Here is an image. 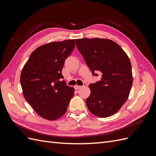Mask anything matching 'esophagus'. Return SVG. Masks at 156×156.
<instances>
[{"label": "esophagus", "mask_w": 156, "mask_h": 156, "mask_svg": "<svg viewBox=\"0 0 156 156\" xmlns=\"http://www.w3.org/2000/svg\"><path fill=\"white\" fill-rule=\"evenodd\" d=\"M81 87H82L81 86H78V85L74 86V88L76 89V90H78V89H80Z\"/></svg>", "instance_id": "1"}]
</instances>
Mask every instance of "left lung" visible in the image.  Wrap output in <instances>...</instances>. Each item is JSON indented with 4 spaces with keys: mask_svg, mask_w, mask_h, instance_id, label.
I'll return each mask as SVG.
<instances>
[{
    "mask_svg": "<svg viewBox=\"0 0 156 156\" xmlns=\"http://www.w3.org/2000/svg\"><path fill=\"white\" fill-rule=\"evenodd\" d=\"M76 46L92 75L101 78L90 84V95L86 100L88 110L98 117L116 113L129 97L133 84L131 62L120 45L108 39H76Z\"/></svg>",
    "mask_w": 156,
    "mask_h": 156,
    "instance_id": "left-lung-1",
    "label": "left lung"
}]
</instances>
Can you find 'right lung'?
I'll list each match as a JSON object with an SVG mask.
<instances>
[{
    "instance_id": "obj_1",
    "label": "right lung",
    "mask_w": 156,
    "mask_h": 156,
    "mask_svg": "<svg viewBox=\"0 0 156 156\" xmlns=\"http://www.w3.org/2000/svg\"><path fill=\"white\" fill-rule=\"evenodd\" d=\"M74 48L75 39L41 45L23 68L20 80L23 96L34 111L48 120L62 117L74 94V88L66 85L62 74L66 59Z\"/></svg>"
}]
</instances>
